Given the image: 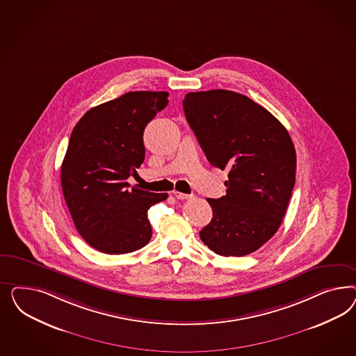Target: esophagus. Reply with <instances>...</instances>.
<instances>
[{
  "instance_id": "34e87169",
  "label": "esophagus",
  "mask_w": 356,
  "mask_h": 356,
  "mask_svg": "<svg viewBox=\"0 0 356 356\" xmlns=\"http://www.w3.org/2000/svg\"><path fill=\"white\" fill-rule=\"evenodd\" d=\"M173 195L177 198V200H188V198H192V194H184L180 192H173Z\"/></svg>"
}]
</instances>
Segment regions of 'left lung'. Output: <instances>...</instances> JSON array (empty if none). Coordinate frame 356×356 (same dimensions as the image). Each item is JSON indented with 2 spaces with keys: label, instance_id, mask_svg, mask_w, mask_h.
<instances>
[{
  "label": "left lung",
  "instance_id": "1",
  "mask_svg": "<svg viewBox=\"0 0 356 356\" xmlns=\"http://www.w3.org/2000/svg\"><path fill=\"white\" fill-rule=\"evenodd\" d=\"M186 121L207 161L228 170L226 195L207 198L211 222L200 231L219 256H245L278 231L295 185L296 152L268 109L228 90L189 92Z\"/></svg>",
  "mask_w": 356,
  "mask_h": 356
}]
</instances>
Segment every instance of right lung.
Returning a JSON list of instances; mask_svg holds the SVG:
<instances>
[{
    "instance_id": "1",
    "label": "right lung",
    "mask_w": 356,
    "mask_h": 356,
    "mask_svg": "<svg viewBox=\"0 0 356 356\" xmlns=\"http://www.w3.org/2000/svg\"><path fill=\"white\" fill-rule=\"evenodd\" d=\"M165 91H131L91 108L76 122L61 165L65 202L87 244L124 254L150 241L147 210L168 194L129 189L145 161L143 130L167 107Z\"/></svg>"
}]
</instances>
